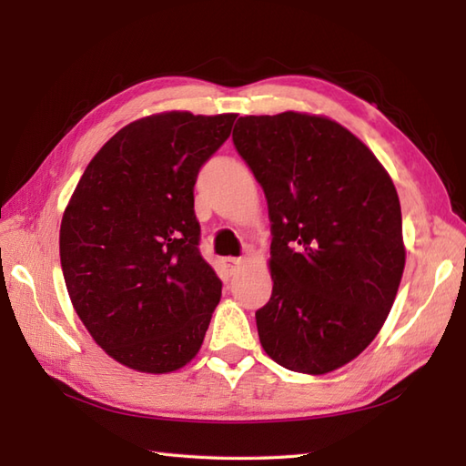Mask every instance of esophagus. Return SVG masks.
I'll list each match as a JSON object with an SVG mask.
<instances>
[{"instance_id":"1","label":"esophagus","mask_w":466,"mask_h":466,"mask_svg":"<svg viewBox=\"0 0 466 466\" xmlns=\"http://www.w3.org/2000/svg\"><path fill=\"white\" fill-rule=\"evenodd\" d=\"M222 266L228 274H234L242 266V258H234V256H226L222 258Z\"/></svg>"}]
</instances>
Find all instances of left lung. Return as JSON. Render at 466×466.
<instances>
[{"label":"left lung","mask_w":466,"mask_h":466,"mask_svg":"<svg viewBox=\"0 0 466 466\" xmlns=\"http://www.w3.org/2000/svg\"><path fill=\"white\" fill-rule=\"evenodd\" d=\"M232 142L268 202L274 286L256 310L262 349L294 372L340 369L374 340L399 290L397 187L359 137L322 116H244Z\"/></svg>","instance_id":"obj_1"}]
</instances>
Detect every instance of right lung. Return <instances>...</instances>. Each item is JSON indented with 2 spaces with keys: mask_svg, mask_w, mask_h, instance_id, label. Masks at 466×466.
I'll return each mask as SVG.
<instances>
[{
  "mask_svg": "<svg viewBox=\"0 0 466 466\" xmlns=\"http://www.w3.org/2000/svg\"><path fill=\"white\" fill-rule=\"evenodd\" d=\"M236 114L166 112L127 124L87 164L59 228L64 280L102 349L134 370L200 350L222 280L200 254L194 184Z\"/></svg>",
  "mask_w": 466,
  "mask_h": 466,
  "instance_id": "right-lung-1",
  "label": "right lung"
}]
</instances>
